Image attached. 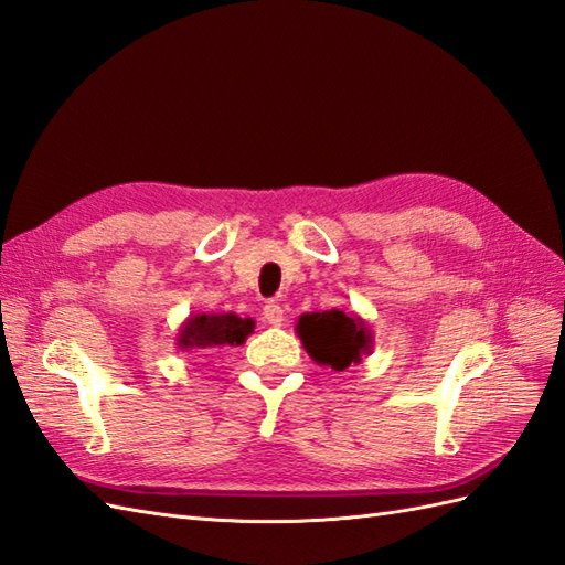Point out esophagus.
Returning a JSON list of instances; mask_svg holds the SVG:
<instances>
[{
  "label": "esophagus",
  "mask_w": 565,
  "mask_h": 565,
  "mask_svg": "<svg viewBox=\"0 0 565 565\" xmlns=\"http://www.w3.org/2000/svg\"><path fill=\"white\" fill-rule=\"evenodd\" d=\"M265 320L271 324V327H281V322H284V308L279 306V302H274V300H269L267 306H265Z\"/></svg>",
  "instance_id": "34e87169"
}]
</instances>
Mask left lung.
<instances>
[{"instance_id":"obj_1","label":"left lung","mask_w":565,"mask_h":565,"mask_svg":"<svg viewBox=\"0 0 565 565\" xmlns=\"http://www.w3.org/2000/svg\"><path fill=\"white\" fill-rule=\"evenodd\" d=\"M296 334L317 365L343 372L372 353L374 334L358 312L324 310L298 317Z\"/></svg>"}]
</instances>
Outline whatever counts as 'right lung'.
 Here are the masks:
<instances>
[{"label":"right lung","mask_w":565,"mask_h":565,"mask_svg":"<svg viewBox=\"0 0 565 565\" xmlns=\"http://www.w3.org/2000/svg\"><path fill=\"white\" fill-rule=\"evenodd\" d=\"M253 331V317H238L236 312H193L179 329L177 349L198 353L205 349H224V345H243Z\"/></svg>","instance_id":"obj_1"}]
</instances>
